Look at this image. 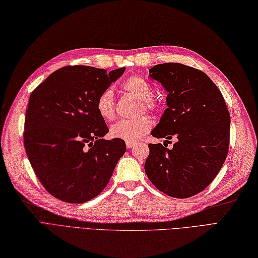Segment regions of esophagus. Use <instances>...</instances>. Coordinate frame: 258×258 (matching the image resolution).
<instances>
[{
    "label": "esophagus",
    "mask_w": 258,
    "mask_h": 258,
    "mask_svg": "<svg viewBox=\"0 0 258 258\" xmlns=\"http://www.w3.org/2000/svg\"><path fill=\"white\" fill-rule=\"evenodd\" d=\"M134 146H136V143H134V141H126V148L127 149H131Z\"/></svg>",
    "instance_id": "1"
}]
</instances>
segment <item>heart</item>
<instances>
[{
	"mask_svg": "<svg viewBox=\"0 0 258 258\" xmlns=\"http://www.w3.org/2000/svg\"><path fill=\"white\" fill-rule=\"evenodd\" d=\"M122 88L132 96L141 102L145 110H154L156 104L152 101L153 88L149 82L139 76H133L122 84ZM96 110L106 121H111L115 117L113 92L111 89H106L96 99ZM152 123L147 117H140L133 120H121L110 127L112 138L125 141H137L143 138L151 130Z\"/></svg>",
	"mask_w": 258,
	"mask_h": 258,
	"instance_id": "b5f03b06",
	"label": "heart"
}]
</instances>
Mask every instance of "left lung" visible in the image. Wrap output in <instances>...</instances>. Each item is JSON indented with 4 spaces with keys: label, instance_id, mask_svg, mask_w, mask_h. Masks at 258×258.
I'll return each mask as SVG.
<instances>
[{
    "label": "left lung",
    "instance_id": "8db88e82",
    "mask_svg": "<svg viewBox=\"0 0 258 258\" xmlns=\"http://www.w3.org/2000/svg\"><path fill=\"white\" fill-rule=\"evenodd\" d=\"M167 92L166 108L151 135L169 141L149 145L145 170L161 192L176 198L201 193L217 177L229 147L230 115L218 87L207 75L180 63L149 70Z\"/></svg>",
    "mask_w": 258,
    "mask_h": 258
}]
</instances>
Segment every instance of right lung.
I'll list each match as a JSON object with an SVG mask.
<instances>
[{
    "label": "right lung",
    "mask_w": 258,
    "mask_h": 258,
    "mask_svg": "<svg viewBox=\"0 0 258 258\" xmlns=\"http://www.w3.org/2000/svg\"><path fill=\"white\" fill-rule=\"evenodd\" d=\"M124 71L65 66L30 96L24 148L41 184L62 202L81 204L96 197L126 151L124 140L103 139L109 130L95 106Z\"/></svg>",
    "instance_id": "add662e5"
}]
</instances>
